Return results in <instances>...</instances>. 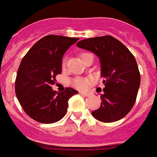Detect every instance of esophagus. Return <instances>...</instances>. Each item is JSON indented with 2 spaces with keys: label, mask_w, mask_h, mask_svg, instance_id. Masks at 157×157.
<instances>
[{
  "label": "esophagus",
  "mask_w": 157,
  "mask_h": 157,
  "mask_svg": "<svg viewBox=\"0 0 157 157\" xmlns=\"http://www.w3.org/2000/svg\"><path fill=\"white\" fill-rule=\"evenodd\" d=\"M80 94L83 96H85V97H88V96L91 95V93L90 92H80Z\"/></svg>",
  "instance_id": "esophagus-1"
}]
</instances>
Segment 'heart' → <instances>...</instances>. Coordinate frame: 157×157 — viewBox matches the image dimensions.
Masks as SVG:
<instances>
[{"instance_id":"1","label":"heart","mask_w":157,"mask_h":157,"mask_svg":"<svg viewBox=\"0 0 157 157\" xmlns=\"http://www.w3.org/2000/svg\"><path fill=\"white\" fill-rule=\"evenodd\" d=\"M87 52H83L82 54L80 55L81 58L83 57V55L86 54ZM65 63H66V61L63 60V66L64 67ZM93 83V78H75V79L73 81V86L75 88V89H78V90H84L88 89L89 87Z\"/></svg>"}]
</instances>
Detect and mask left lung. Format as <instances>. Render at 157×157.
Returning <instances> with one entry per match:
<instances>
[{
    "mask_svg": "<svg viewBox=\"0 0 157 157\" xmlns=\"http://www.w3.org/2000/svg\"><path fill=\"white\" fill-rule=\"evenodd\" d=\"M77 46L95 53L101 65L105 84L104 94L100 96L102 102L92 115L105 123L124 118L135 105L140 83L133 54L122 42L109 35L83 39Z\"/></svg>",
    "mask_w": 157,
    "mask_h": 157,
    "instance_id": "1",
    "label": "left lung"
}]
</instances>
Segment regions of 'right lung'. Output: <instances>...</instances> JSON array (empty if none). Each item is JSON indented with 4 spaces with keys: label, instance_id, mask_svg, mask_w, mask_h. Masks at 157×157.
Segmentation results:
<instances>
[{
    "label": "right lung",
    "instance_id": "add662e5",
    "mask_svg": "<svg viewBox=\"0 0 157 157\" xmlns=\"http://www.w3.org/2000/svg\"><path fill=\"white\" fill-rule=\"evenodd\" d=\"M78 38L48 35L34 44L21 62L15 82V92L24 111L34 121L52 124L67 113L68 99L77 90L66 88L52 90L56 75L62 72L65 52Z\"/></svg>",
    "mask_w": 157,
    "mask_h": 157
}]
</instances>
